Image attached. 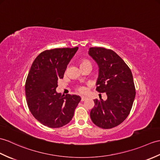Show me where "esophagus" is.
I'll return each instance as SVG.
<instances>
[{
  "mask_svg": "<svg viewBox=\"0 0 160 160\" xmlns=\"http://www.w3.org/2000/svg\"><path fill=\"white\" fill-rule=\"evenodd\" d=\"M87 98H86V97H82L81 98V101L82 102H84V101H85V100H86Z\"/></svg>",
  "mask_w": 160,
  "mask_h": 160,
  "instance_id": "1",
  "label": "esophagus"
}]
</instances>
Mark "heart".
<instances>
[{
	"instance_id": "b5f03b06",
	"label": "heart",
	"mask_w": 160,
	"mask_h": 160,
	"mask_svg": "<svg viewBox=\"0 0 160 160\" xmlns=\"http://www.w3.org/2000/svg\"><path fill=\"white\" fill-rule=\"evenodd\" d=\"M92 65V63L90 61L88 60H82L80 61V68L81 67H83L84 65ZM77 89L80 92H81V93H84V92L87 91V88L84 87H79L77 88Z\"/></svg>"
}]
</instances>
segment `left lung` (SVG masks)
<instances>
[{"label": "left lung", "instance_id": "left-lung-1", "mask_svg": "<svg viewBox=\"0 0 160 160\" xmlns=\"http://www.w3.org/2000/svg\"><path fill=\"white\" fill-rule=\"evenodd\" d=\"M88 54L98 63L99 77L96 90L106 92L107 99H94L90 112L93 123L103 129L120 125L128 117L136 96L132 73L124 61L112 50L89 48Z\"/></svg>", "mask_w": 160, "mask_h": 160}]
</instances>
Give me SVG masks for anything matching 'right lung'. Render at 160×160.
<instances>
[{"label": "right lung", "instance_id": "add662e5", "mask_svg": "<svg viewBox=\"0 0 160 160\" xmlns=\"http://www.w3.org/2000/svg\"><path fill=\"white\" fill-rule=\"evenodd\" d=\"M78 47L55 48L40 53L33 61L25 84L28 108L37 120L58 128L72 119L80 96L58 93V80L62 78L68 63Z\"/></svg>", "mask_w": 160, "mask_h": 160}]
</instances>
